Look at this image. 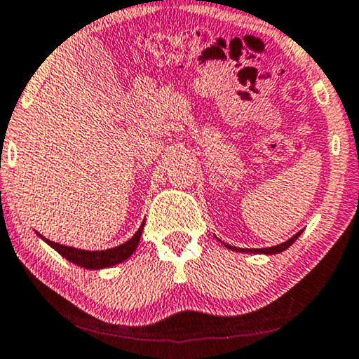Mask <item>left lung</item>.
Segmentation results:
<instances>
[{
	"label": "left lung",
	"mask_w": 359,
	"mask_h": 359,
	"mask_svg": "<svg viewBox=\"0 0 359 359\" xmlns=\"http://www.w3.org/2000/svg\"><path fill=\"white\" fill-rule=\"evenodd\" d=\"M302 233V230L301 232H297L296 235H294V237H291L287 240V242H283V243H279V245H274V247H268V248H237V247H232V245H227V243H224V242H219L224 245L225 248H229V250H232V252H242V253H253V255H276V253H281V252H284V250L286 248H289L291 247V245L296 242L297 240V237L299 235Z\"/></svg>",
	"instance_id": "1"
}]
</instances>
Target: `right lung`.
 I'll use <instances>...</instances> for the list:
<instances>
[{
	"label": "right lung",
	"mask_w": 359,
	"mask_h": 359,
	"mask_svg": "<svg viewBox=\"0 0 359 359\" xmlns=\"http://www.w3.org/2000/svg\"><path fill=\"white\" fill-rule=\"evenodd\" d=\"M144 225H145V222H142L139 230L134 233V237L129 238L122 245H119V247H114L109 250H96V252H91V250L65 247V245L50 242V240L42 237L41 233H39V237H41L47 245H50L53 250H57V252L60 253L63 258H67L68 262L75 263V264H78V266L86 268V269H102V268H111V266H114V264L126 262V259L135 252L137 245H139V242H140Z\"/></svg>",
	"instance_id": "obj_1"
}]
</instances>
